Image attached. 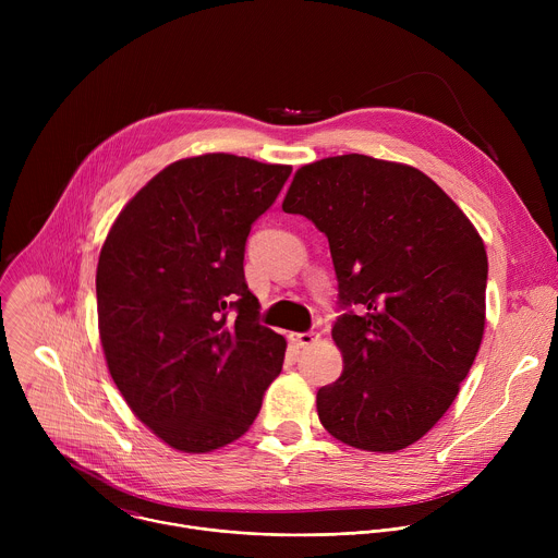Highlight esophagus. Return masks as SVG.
I'll return each mask as SVG.
<instances>
[{
	"mask_svg": "<svg viewBox=\"0 0 558 558\" xmlns=\"http://www.w3.org/2000/svg\"><path fill=\"white\" fill-rule=\"evenodd\" d=\"M291 340L300 347V349H308L313 344H317V340H320V333L315 331H304V333H291Z\"/></svg>",
	"mask_w": 558,
	"mask_h": 558,
	"instance_id": "1",
	"label": "esophagus"
}]
</instances>
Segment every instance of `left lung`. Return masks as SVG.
Returning <instances> with one entry per match:
<instances>
[{
    "instance_id": "1",
    "label": "left lung",
    "mask_w": 558,
    "mask_h": 558,
    "mask_svg": "<svg viewBox=\"0 0 558 558\" xmlns=\"http://www.w3.org/2000/svg\"><path fill=\"white\" fill-rule=\"evenodd\" d=\"M282 209L329 238L342 375L317 390L340 441L395 452L450 409L486 325L488 256L448 194L415 168L364 154L295 172Z\"/></svg>"
}]
</instances>
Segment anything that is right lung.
Returning <instances> with one entry per match:
<instances>
[{
    "instance_id": "add662e5",
    "label": "right lung",
    "mask_w": 558,
    "mask_h": 558,
    "mask_svg": "<svg viewBox=\"0 0 558 558\" xmlns=\"http://www.w3.org/2000/svg\"><path fill=\"white\" fill-rule=\"evenodd\" d=\"M291 174L233 154L158 172L114 220L97 267L99 333L134 415L183 452L254 424L287 342L258 323L245 282L252 225Z\"/></svg>"
}]
</instances>
